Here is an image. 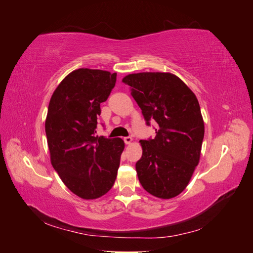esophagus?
Returning a JSON list of instances; mask_svg holds the SVG:
<instances>
[{
  "instance_id": "1",
  "label": "esophagus",
  "mask_w": 253,
  "mask_h": 253,
  "mask_svg": "<svg viewBox=\"0 0 253 253\" xmlns=\"http://www.w3.org/2000/svg\"><path fill=\"white\" fill-rule=\"evenodd\" d=\"M124 140H125L126 144H131L132 141H133V138H132V137H125Z\"/></svg>"
}]
</instances>
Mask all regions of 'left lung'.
Returning a JSON list of instances; mask_svg holds the SVG:
<instances>
[{
  "instance_id": "obj_1",
  "label": "left lung",
  "mask_w": 253,
  "mask_h": 253,
  "mask_svg": "<svg viewBox=\"0 0 253 253\" xmlns=\"http://www.w3.org/2000/svg\"><path fill=\"white\" fill-rule=\"evenodd\" d=\"M147 125L157 122L154 139L140 140L136 172L143 189L163 200L179 195L200 163L205 125L197 98L171 73L143 72L122 79Z\"/></svg>"
}]
</instances>
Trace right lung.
<instances>
[{"mask_svg":"<svg viewBox=\"0 0 253 253\" xmlns=\"http://www.w3.org/2000/svg\"><path fill=\"white\" fill-rule=\"evenodd\" d=\"M116 76L78 68L60 82L49 101L45 132L51 166L83 200H96L112 189L125 150L121 138L95 136L100 103L110 96Z\"/></svg>","mask_w":253,"mask_h":253,"instance_id":"obj_1","label":"right lung"}]
</instances>
